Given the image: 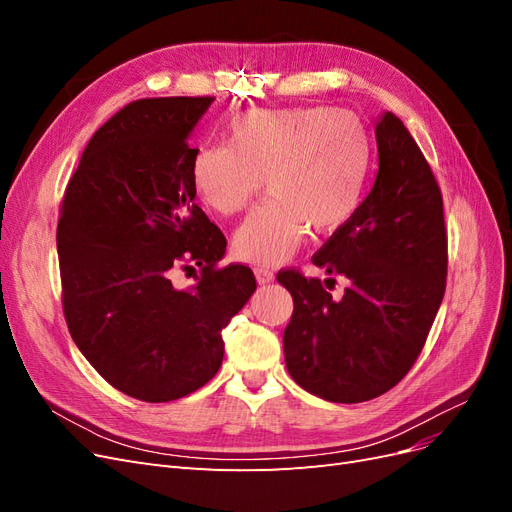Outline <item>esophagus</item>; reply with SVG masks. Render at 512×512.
I'll use <instances>...</instances> for the list:
<instances>
[{
    "label": "esophagus",
    "mask_w": 512,
    "mask_h": 512,
    "mask_svg": "<svg viewBox=\"0 0 512 512\" xmlns=\"http://www.w3.org/2000/svg\"><path fill=\"white\" fill-rule=\"evenodd\" d=\"M254 273H256V280H258V284H271L273 282V271L271 269H267V267H256L254 269Z\"/></svg>",
    "instance_id": "1"
}]
</instances>
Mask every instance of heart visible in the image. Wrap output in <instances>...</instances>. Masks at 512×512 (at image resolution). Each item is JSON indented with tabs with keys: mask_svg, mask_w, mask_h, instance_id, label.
Masks as SVG:
<instances>
[{
	"mask_svg": "<svg viewBox=\"0 0 512 512\" xmlns=\"http://www.w3.org/2000/svg\"><path fill=\"white\" fill-rule=\"evenodd\" d=\"M369 164V134L354 113L265 108L232 119L226 145L196 149L190 177L198 198L222 215L243 211L265 179L271 196L239 228L235 250L252 262H280L309 226L331 232L352 218Z\"/></svg>",
	"mask_w": 512,
	"mask_h": 512,
	"instance_id": "b5f03b06",
	"label": "heart"
}]
</instances>
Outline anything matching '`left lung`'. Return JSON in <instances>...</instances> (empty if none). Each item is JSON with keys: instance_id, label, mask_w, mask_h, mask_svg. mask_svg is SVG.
I'll use <instances>...</instances> for the list:
<instances>
[{"instance_id": "obj_1", "label": "left lung", "mask_w": 512, "mask_h": 512, "mask_svg": "<svg viewBox=\"0 0 512 512\" xmlns=\"http://www.w3.org/2000/svg\"><path fill=\"white\" fill-rule=\"evenodd\" d=\"M378 175L352 218L312 256L331 277L282 269L292 294L284 356L292 380L335 404L391 391L421 354L446 288L442 192L408 128L376 123ZM346 276L342 300L328 292Z\"/></svg>"}]
</instances>
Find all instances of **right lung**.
I'll use <instances>...</instances> for the list:
<instances>
[{
  "label": "right lung",
  "mask_w": 512,
  "mask_h": 512,
  "mask_svg": "<svg viewBox=\"0 0 512 512\" xmlns=\"http://www.w3.org/2000/svg\"><path fill=\"white\" fill-rule=\"evenodd\" d=\"M215 98H143L91 136L59 207L68 331L117 391L162 404L222 365V329L256 290L250 267H218L226 237L194 198L188 136ZM196 264L190 289L177 270Z\"/></svg>",
  "instance_id": "add662e5"
}]
</instances>
